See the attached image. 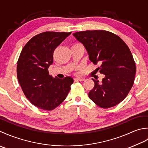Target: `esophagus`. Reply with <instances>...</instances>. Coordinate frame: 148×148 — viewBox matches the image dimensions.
Masks as SVG:
<instances>
[{
  "instance_id": "34e87169",
  "label": "esophagus",
  "mask_w": 148,
  "mask_h": 148,
  "mask_svg": "<svg viewBox=\"0 0 148 148\" xmlns=\"http://www.w3.org/2000/svg\"><path fill=\"white\" fill-rule=\"evenodd\" d=\"M75 80L80 81V82H82V81L85 80V79H84V78H75Z\"/></svg>"
}]
</instances>
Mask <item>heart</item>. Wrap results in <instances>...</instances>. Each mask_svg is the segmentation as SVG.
Listing matches in <instances>:
<instances>
[{
    "instance_id": "b5f03b06",
    "label": "heart",
    "mask_w": 148,
    "mask_h": 148,
    "mask_svg": "<svg viewBox=\"0 0 148 148\" xmlns=\"http://www.w3.org/2000/svg\"><path fill=\"white\" fill-rule=\"evenodd\" d=\"M80 45V43H75L74 45Z\"/></svg>"
}]
</instances>
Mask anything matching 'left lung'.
Wrapping results in <instances>:
<instances>
[{
	"label": "left lung",
	"instance_id": "1",
	"mask_svg": "<svg viewBox=\"0 0 148 148\" xmlns=\"http://www.w3.org/2000/svg\"><path fill=\"white\" fill-rule=\"evenodd\" d=\"M73 36L85 47L90 61L105 75L101 83L95 82L89 97L98 107L108 108L121 103L134 85L136 66L128 47L118 36L103 30L75 32Z\"/></svg>",
	"mask_w": 148,
	"mask_h": 148
}]
</instances>
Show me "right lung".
Instances as JSON below:
<instances>
[{
	"mask_svg": "<svg viewBox=\"0 0 148 148\" xmlns=\"http://www.w3.org/2000/svg\"><path fill=\"white\" fill-rule=\"evenodd\" d=\"M71 32L40 33L23 47L17 62V78L30 102L40 109L52 110L66 99L73 82L71 77L53 78L49 68L56 48Z\"/></svg>",
	"mask_w": 148,
	"mask_h": 148,
	"instance_id": "add662e5",
	"label": "right lung"
}]
</instances>
